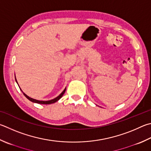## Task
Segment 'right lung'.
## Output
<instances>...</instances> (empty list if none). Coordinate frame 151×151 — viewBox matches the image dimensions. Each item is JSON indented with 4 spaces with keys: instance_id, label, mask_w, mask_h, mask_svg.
I'll list each match as a JSON object with an SVG mask.
<instances>
[{
    "instance_id": "add662e5",
    "label": "right lung",
    "mask_w": 151,
    "mask_h": 151,
    "mask_svg": "<svg viewBox=\"0 0 151 151\" xmlns=\"http://www.w3.org/2000/svg\"><path fill=\"white\" fill-rule=\"evenodd\" d=\"M15 79H16V78H15ZM16 82H17V81H16ZM65 90H66V88H65V89L63 90V92L61 93V94H60L59 96H57V98H54V99L51 100H49V101H40V100H37L33 99V98L28 96H27V95L25 94V93L23 92V94H24V95L25 96H26L27 98H28V99L29 100L31 101V102H35V103H37V104H53V103L56 102L57 101H58V100L60 99V98H61L63 96V94H65Z\"/></svg>"
}]
</instances>
